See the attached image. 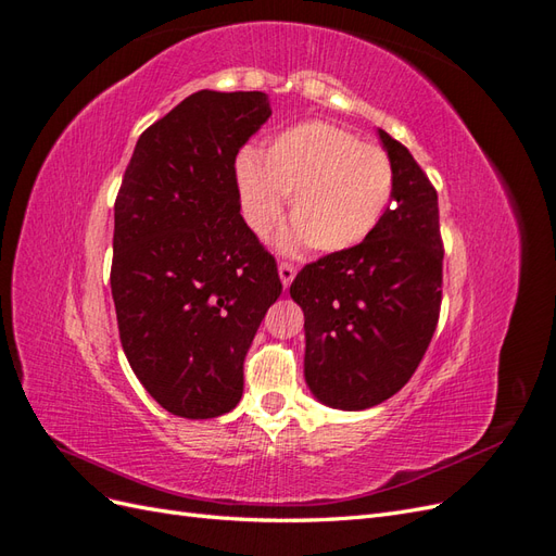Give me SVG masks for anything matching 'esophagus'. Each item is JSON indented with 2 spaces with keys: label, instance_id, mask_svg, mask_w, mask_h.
Instances as JSON below:
<instances>
[{
  "label": "esophagus",
  "instance_id": "obj_1",
  "mask_svg": "<svg viewBox=\"0 0 556 556\" xmlns=\"http://www.w3.org/2000/svg\"><path fill=\"white\" fill-rule=\"evenodd\" d=\"M279 279L283 283V289H289L291 281L295 279V267L291 263H281L279 265Z\"/></svg>",
  "mask_w": 556,
  "mask_h": 556
}]
</instances>
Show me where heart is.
Returning a JSON list of instances; mask_svg holds the SVG:
<instances>
[{
    "label": "heart",
    "mask_w": 556,
    "mask_h": 556,
    "mask_svg": "<svg viewBox=\"0 0 556 556\" xmlns=\"http://www.w3.org/2000/svg\"><path fill=\"white\" fill-rule=\"evenodd\" d=\"M239 211L255 237H267L291 194L293 225L281 251L309 244L317 253L350 251L376 230L386 213L394 170L388 152L331 122H303L235 162Z\"/></svg>",
    "instance_id": "obj_1"
}]
</instances>
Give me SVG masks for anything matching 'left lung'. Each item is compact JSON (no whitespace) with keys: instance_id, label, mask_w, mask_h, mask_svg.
Here are the masks:
<instances>
[{"instance_id":"1","label":"left lung","mask_w":556,"mask_h":556,"mask_svg":"<svg viewBox=\"0 0 556 556\" xmlns=\"http://www.w3.org/2000/svg\"><path fill=\"white\" fill-rule=\"evenodd\" d=\"M378 136L394 170L392 204L362 244L305 265L291 283L305 315V382L340 410L371 408L406 386L441 305L437 190L400 140Z\"/></svg>"}]
</instances>
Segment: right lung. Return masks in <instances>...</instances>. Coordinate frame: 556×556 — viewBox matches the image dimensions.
<instances>
[{
    "label": "right lung",
    "mask_w": 556,
    "mask_h": 556,
    "mask_svg": "<svg viewBox=\"0 0 556 556\" xmlns=\"http://www.w3.org/2000/svg\"><path fill=\"white\" fill-rule=\"evenodd\" d=\"M273 115L263 91H197L142 131L115 202L110 287L126 359L168 414L206 420L244 392L281 293L239 213L235 160Z\"/></svg>",
    "instance_id": "add662e5"
}]
</instances>
